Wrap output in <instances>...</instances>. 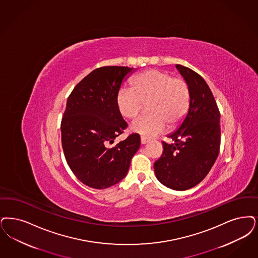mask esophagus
Here are the masks:
<instances>
[{"mask_svg":"<svg viewBox=\"0 0 258 258\" xmlns=\"http://www.w3.org/2000/svg\"><path fill=\"white\" fill-rule=\"evenodd\" d=\"M148 141H149V140H148L146 137H143V136L141 137V144H147V143H148Z\"/></svg>","mask_w":258,"mask_h":258,"instance_id":"esophagus-1","label":"esophagus"}]
</instances>
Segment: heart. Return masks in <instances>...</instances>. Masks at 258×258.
I'll return each instance as SVG.
<instances>
[{"mask_svg":"<svg viewBox=\"0 0 258 258\" xmlns=\"http://www.w3.org/2000/svg\"><path fill=\"white\" fill-rule=\"evenodd\" d=\"M148 103L150 113L137 119L132 124L134 133L144 137L162 134L169 126L179 124L190 105V89L181 77L171 73L150 69L139 74L133 87L124 86L116 96L117 107L126 119H135Z\"/></svg>","mask_w":258,"mask_h":258,"instance_id":"1","label":"heart"}]
</instances>
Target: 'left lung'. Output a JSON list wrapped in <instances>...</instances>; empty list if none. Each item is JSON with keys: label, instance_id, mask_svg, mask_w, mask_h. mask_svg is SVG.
<instances>
[{"label": "left lung", "instance_id": "1", "mask_svg": "<svg viewBox=\"0 0 258 258\" xmlns=\"http://www.w3.org/2000/svg\"><path fill=\"white\" fill-rule=\"evenodd\" d=\"M190 89V105L182 124L170 134L175 143L162 142L163 153L154 164L157 179L178 191L199 184L220 152V111L206 81L192 69L175 65Z\"/></svg>", "mask_w": 258, "mask_h": 258}]
</instances>
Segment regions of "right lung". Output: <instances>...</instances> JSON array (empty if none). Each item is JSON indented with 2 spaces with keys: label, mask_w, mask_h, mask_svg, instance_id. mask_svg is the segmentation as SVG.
<instances>
[{
  "label": "right lung",
  "mask_w": 258,
  "mask_h": 258,
  "mask_svg": "<svg viewBox=\"0 0 258 258\" xmlns=\"http://www.w3.org/2000/svg\"><path fill=\"white\" fill-rule=\"evenodd\" d=\"M134 68L103 66L78 83L69 95L61 120V144L74 175L85 185L104 189L124 178L140 147L139 134L110 146L127 124L116 96Z\"/></svg>",
  "instance_id": "right-lung-1"
}]
</instances>
